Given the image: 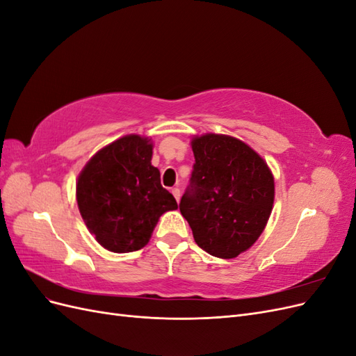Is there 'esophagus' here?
<instances>
[{
  "instance_id": "34e87169",
  "label": "esophagus",
  "mask_w": 356,
  "mask_h": 356,
  "mask_svg": "<svg viewBox=\"0 0 356 356\" xmlns=\"http://www.w3.org/2000/svg\"><path fill=\"white\" fill-rule=\"evenodd\" d=\"M170 191H172V195H174V197L177 199V202H179V197H181V191H179V188H177V187H175V188H172Z\"/></svg>"
}]
</instances>
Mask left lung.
I'll return each instance as SVG.
<instances>
[{"instance_id": "left-lung-1", "label": "left lung", "mask_w": 356, "mask_h": 356, "mask_svg": "<svg viewBox=\"0 0 356 356\" xmlns=\"http://www.w3.org/2000/svg\"><path fill=\"white\" fill-rule=\"evenodd\" d=\"M191 149L196 163L179 211L202 250L225 260L236 258L266 229L275 200L272 170L234 136H195Z\"/></svg>"}]
</instances>
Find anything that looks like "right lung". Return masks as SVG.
Listing matches in <instances>:
<instances>
[{"label": "right lung", "instance_id": "add662e5", "mask_svg": "<svg viewBox=\"0 0 356 356\" xmlns=\"http://www.w3.org/2000/svg\"><path fill=\"white\" fill-rule=\"evenodd\" d=\"M152 157V138L132 134L101 148L80 172L75 187L79 211L105 250H141L161 215L178 209L175 197L161 187Z\"/></svg>", "mask_w": 356, "mask_h": 356}]
</instances>
